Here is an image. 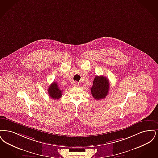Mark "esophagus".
<instances>
[{
  "label": "esophagus",
  "instance_id": "obj_1",
  "mask_svg": "<svg viewBox=\"0 0 158 158\" xmlns=\"http://www.w3.org/2000/svg\"><path fill=\"white\" fill-rule=\"evenodd\" d=\"M74 86L75 87H78L80 86V84H79L78 82H76L74 83Z\"/></svg>",
  "mask_w": 158,
  "mask_h": 158
}]
</instances>
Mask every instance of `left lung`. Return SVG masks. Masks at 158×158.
Here are the masks:
<instances>
[{
  "label": "left lung",
  "instance_id": "1",
  "mask_svg": "<svg viewBox=\"0 0 158 158\" xmlns=\"http://www.w3.org/2000/svg\"><path fill=\"white\" fill-rule=\"evenodd\" d=\"M110 84L106 77L96 76L91 88V95L96 100L103 99L107 96Z\"/></svg>",
  "mask_w": 158,
  "mask_h": 158
}]
</instances>
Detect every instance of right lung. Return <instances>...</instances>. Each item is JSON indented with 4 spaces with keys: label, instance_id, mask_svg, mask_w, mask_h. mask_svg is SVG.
Here are the masks:
<instances>
[{
    "label": "right lung",
    "instance_id": "1",
    "mask_svg": "<svg viewBox=\"0 0 158 158\" xmlns=\"http://www.w3.org/2000/svg\"><path fill=\"white\" fill-rule=\"evenodd\" d=\"M48 94L53 99H59L62 96V91L56 82H52L48 87Z\"/></svg>",
    "mask_w": 158,
    "mask_h": 158
}]
</instances>
